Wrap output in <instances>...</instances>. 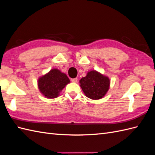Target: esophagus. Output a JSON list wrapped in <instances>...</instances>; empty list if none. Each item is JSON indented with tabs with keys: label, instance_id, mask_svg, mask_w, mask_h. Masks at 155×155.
Listing matches in <instances>:
<instances>
[{
	"label": "esophagus",
	"instance_id": "esophagus-1",
	"mask_svg": "<svg viewBox=\"0 0 155 155\" xmlns=\"http://www.w3.org/2000/svg\"><path fill=\"white\" fill-rule=\"evenodd\" d=\"M71 81L74 83H76L78 81V78H72L71 79Z\"/></svg>",
	"mask_w": 155,
	"mask_h": 155
}]
</instances>
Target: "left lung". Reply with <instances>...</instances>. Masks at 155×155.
<instances>
[{"label": "left lung", "instance_id": "left-lung-1", "mask_svg": "<svg viewBox=\"0 0 155 155\" xmlns=\"http://www.w3.org/2000/svg\"><path fill=\"white\" fill-rule=\"evenodd\" d=\"M79 83L85 96L92 100L101 99L106 94L110 86L109 79L95 70L88 72Z\"/></svg>", "mask_w": 155, "mask_h": 155}]
</instances>
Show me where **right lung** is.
I'll return each mask as SVG.
<instances>
[{"instance_id":"obj_1","label":"right lung","mask_w":155,"mask_h":155,"mask_svg":"<svg viewBox=\"0 0 155 155\" xmlns=\"http://www.w3.org/2000/svg\"><path fill=\"white\" fill-rule=\"evenodd\" d=\"M70 83L65 74L58 69H52L38 80V87L41 92L48 98L57 97L59 92Z\"/></svg>"}]
</instances>
